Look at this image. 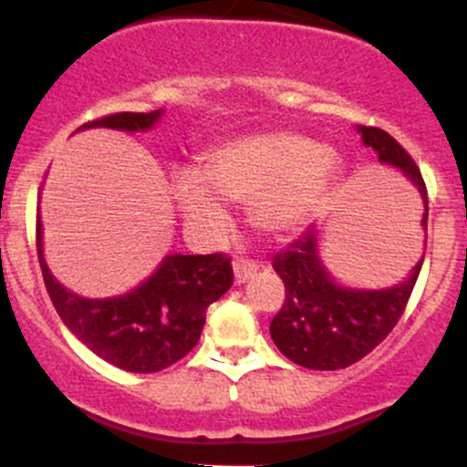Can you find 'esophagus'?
Masks as SVG:
<instances>
[{"mask_svg":"<svg viewBox=\"0 0 467 467\" xmlns=\"http://www.w3.org/2000/svg\"><path fill=\"white\" fill-rule=\"evenodd\" d=\"M255 273L257 264L253 260H248V257H237V260H234V282H237V285H244L246 280H251Z\"/></svg>","mask_w":467,"mask_h":467,"instance_id":"obj_1","label":"esophagus"}]
</instances>
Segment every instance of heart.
I'll return each instance as SVG.
<instances>
[{
	"instance_id": "heart-1",
	"label": "heart",
	"mask_w": 467,
	"mask_h": 467,
	"mask_svg": "<svg viewBox=\"0 0 467 467\" xmlns=\"http://www.w3.org/2000/svg\"><path fill=\"white\" fill-rule=\"evenodd\" d=\"M334 160L314 140L294 133H262L210 150L203 176L181 171L171 190L182 214L196 228H214L225 201H253V214L271 233L303 223L334 181Z\"/></svg>"
}]
</instances>
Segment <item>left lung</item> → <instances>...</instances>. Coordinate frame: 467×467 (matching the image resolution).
<instances>
[{
	"label": "left lung",
	"mask_w": 467,
	"mask_h": 467,
	"mask_svg": "<svg viewBox=\"0 0 467 467\" xmlns=\"http://www.w3.org/2000/svg\"><path fill=\"white\" fill-rule=\"evenodd\" d=\"M361 140L373 146L379 162L398 167L416 182L425 201L422 173L402 144L378 126H361ZM425 260V255H422ZM422 260L411 275L390 289H350L332 280L318 257V233L307 230L289 248L273 257V268L285 282V303L273 317L271 332L277 350L294 364L312 370H338L357 364L389 337L407 309Z\"/></svg>",
	"instance_id": "8db88e82"
}]
</instances>
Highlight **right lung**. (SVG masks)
I'll return each mask as SVG.
<instances>
[{"label":"right lung","mask_w":467,"mask_h":467,"mask_svg":"<svg viewBox=\"0 0 467 467\" xmlns=\"http://www.w3.org/2000/svg\"><path fill=\"white\" fill-rule=\"evenodd\" d=\"M160 115V110L115 112L88 121L81 129L149 130ZM36 242L47 294L58 317L94 355L129 373H158L181 361L199 343L207 307L233 285V264L223 253L169 255L130 294L88 300L65 289L47 268L40 219Z\"/></svg>","instance_id":"right-lung-1"}]
</instances>
